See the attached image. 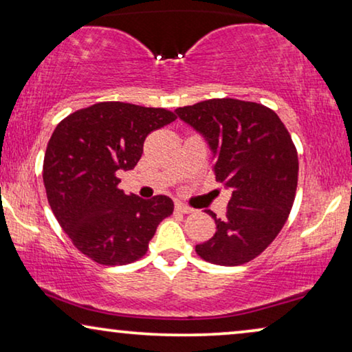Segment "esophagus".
Returning <instances> with one entry per match:
<instances>
[{
  "label": "esophagus",
  "mask_w": 352,
  "mask_h": 352,
  "mask_svg": "<svg viewBox=\"0 0 352 352\" xmlns=\"http://www.w3.org/2000/svg\"><path fill=\"white\" fill-rule=\"evenodd\" d=\"M175 208H176L177 213H182V214H189V213H192V211H194V210L190 208V206L181 204V201H176Z\"/></svg>",
  "instance_id": "1"
}]
</instances>
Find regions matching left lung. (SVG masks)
<instances>
[{
	"label": "left lung",
	"instance_id": "8db88e82",
	"mask_svg": "<svg viewBox=\"0 0 352 352\" xmlns=\"http://www.w3.org/2000/svg\"><path fill=\"white\" fill-rule=\"evenodd\" d=\"M208 139L216 182L230 189L223 219L206 211L216 232L195 247L205 261L240 266L274 242L290 214L298 186V152L272 109L239 99H208L176 109Z\"/></svg>",
	"mask_w": 352,
	"mask_h": 352
}]
</instances>
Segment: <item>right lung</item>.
Here are the masks:
<instances>
[{
  "instance_id": "add662e5",
  "label": "right lung",
  "mask_w": 352,
  "mask_h": 352,
  "mask_svg": "<svg viewBox=\"0 0 352 352\" xmlns=\"http://www.w3.org/2000/svg\"><path fill=\"white\" fill-rule=\"evenodd\" d=\"M176 113L126 102H98L57 124L43 162V182L57 223L85 256L124 266L147 253L157 226L175 210L170 197L126 195L120 171L133 170L146 138Z\"/></svg>"
}]
</instances>
